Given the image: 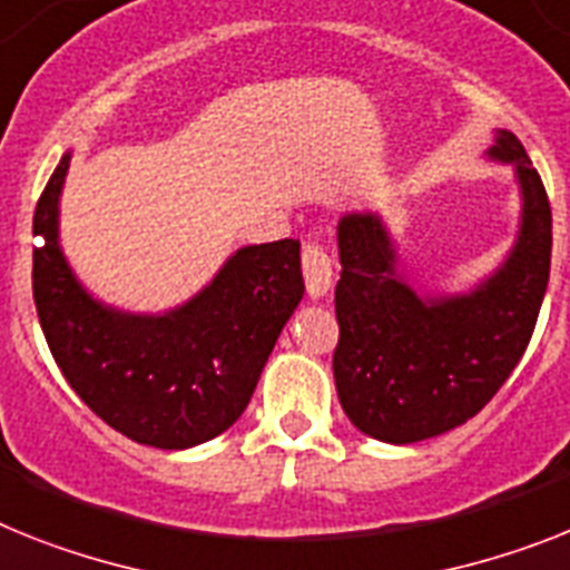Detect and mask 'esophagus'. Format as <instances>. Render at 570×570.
Instances as JSON below:
<instances>
[{"label": "esophagus", "mask_w": 570, "mask_h": 570, "mask_svg": "<svg viewBox=\"0 0 570 570\" xmlns=\"http://www.w3.org/2000/svg\"><path fill=\"white\" fill-rule=\"evenodd\" d=\"M301 266H304V281H307L309 298L327 295L330 284H333V263H330L327 252L318 243H304Z\"/></svg>", "instance_id": "1"}]
</instances>
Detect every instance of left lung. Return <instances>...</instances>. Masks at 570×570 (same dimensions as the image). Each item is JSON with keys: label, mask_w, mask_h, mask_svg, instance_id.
Listing matches in <instances>:
<instances>
[{"label": "left lung", "mask_w": 570, "mask_h": 570, "mask_svg": "<svg viewBox=\"0 0 570 570\" xmlns=\"http://www.w3.org/2000/svg\"><path fill=\"white\" fill-rule=\"evenodd\" d=\"M490 156L515 167L524 212L515 248L475 293L417 298L380 217L338 223L333 376L344 414L371 438L417 443L466 423L528 351L551 275V203L513 132L501 130Z\"/></svg>", "instance_id": "obj_1"}]
</instances>
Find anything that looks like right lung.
<instances>
[{
	"instance_id": "1",
	"label": "right lung",
	"mask_w": 570,
	"mask_h": 570,
	"mask_svg": "<svg viewBox=\"0 0 570 570\" xmlns=\"http://www.w3.org/2000/svg\"><path fill=\"white\" fill-rule=\"evenodd\" d=\"M60 159L33 212V304L57 367L115 432L156 449L217 438L246 411L286 318L304 295L301 243L240 248L212 286L167 315L100 307L57 246Z\"/></svg>"
}]
</instances>
